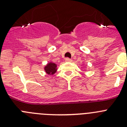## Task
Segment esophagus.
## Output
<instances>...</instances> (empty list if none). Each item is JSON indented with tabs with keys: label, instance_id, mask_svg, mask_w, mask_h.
<instances>
[{
	"label": "esophagus",
	"instance_id": "34e87169",
	"mask_svg": "<svg viewBox=\"0 0 127 127\" xmlns=\"http://www.w3.org/2000/svg\"><path fill=\"white\" fill-rule=\"evenodd\" d=\"M65 60V62H72V59H70V58H66Z\"/></svg>",
	"mask_w": 127,
	"mask_h": 127
}]
</instances>
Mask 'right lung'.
Here are the masks:
<instances>
[{
    "mask_svg": "<svg viewBox=\"0 0 127 127\" xmlns=\"http://www.w3.org/2000/svg\"><path fill=\"white\" fill-rule=\"evenodd\" d=\"M57 65L53 62H50L44 67V70L48 74L53 75L57 71Z\"/></svg>",
    "mask_w": 127,
    "mask_h": 127,
    "instance_id": "1",
    "label": "right lung"
}]
</instances>
